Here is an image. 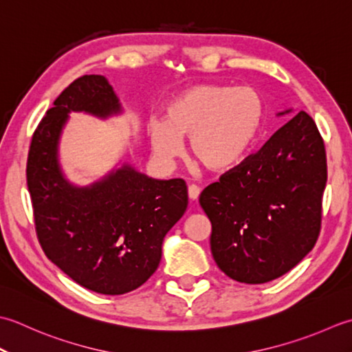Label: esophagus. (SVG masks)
Instances as JSON below:
<instances>
[{
    "instance_id": "34e87169",
    "label": "esophagus",
    "mask_w": 352,
    "mask_h": 352,
    "mask_svg": "<svg viewBox=\"0 0 352 352\" xmlns=\"http://www.w3.org/2000/svg\"><path fill=\"white\" fill-rule=\"evenodd\" d=\"M199 195H200V188L197 185H190L188 186V197L191 199V200H197L199 199Z\"/></svg>"
}]
</instances>
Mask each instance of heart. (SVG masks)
Masks as SVG:
<instances>
[{"mask_svg":"<svg viewBox=\"0 0 352 352\" xmlns=\"http://www.w3.org/2000/svg\"><path fill=\"white\" fill-rule=\"evenodd\" d=\"M264 106L249 86L197 85L167 103L164 121L148 123L155 156L170 161L190 138L192 157L214 173L234 170L245 161L263 124Z\"/></svg>","mask_w":352,"mask_h":352,"instance_id":"heart-1","label":"heart"}]
</instances>
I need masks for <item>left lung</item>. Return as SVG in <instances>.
<instances>
[{"label":"left lung","instance_id":"left-lung-1","mask_svg":"<svg viewBox=\"0 0 352 352\" xmlns=\"http://www.w3.org/2000/svg\"><path fill=\"white\" fill-rule=\"evenodd\" d=\"M325 185L324 140L300 111L200 195L219 269L245 284L269 283L292 270L318 240Z\"/></svg>","mask_w":352,"mask_h":352}]
</instances>
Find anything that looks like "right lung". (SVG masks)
<instances>
[{
	"label": "right lung",
	"instance_id": "add662e5",
	"mask_svg": "<svg viewBox=\"0 0 352 352\" xmlns=\"http://www.w3.org/2000/svg\"><path fill=\"white\" fill-rule=\"evenodd\" d=\"M71 112L109 118L123 112L104 76H82L54 100L27 160L36 234L48 260L82 287L124 295L155 274L162 241L188 205L184 179L148 177L131 164L88 186L65 177L59 141Z\"/></svg>",
	"mask_w": 352,
	"mask_h": 352
}]
</instances>
